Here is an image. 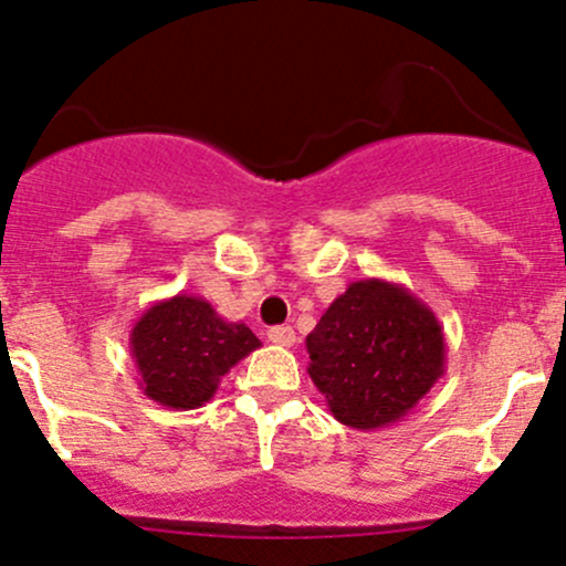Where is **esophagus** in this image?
<instances>
[{
    "instance_id": "34e87169",
    "label": "esophagus",
    "mask_w": 566,
    "mask_h": 566,
    "mask_svg": "<svg viewBox=\"0 0 566 566\" xmlns=\"http://www.w3.org/2000/svg\"><path fill=\"white\" fill-rule=\"evenodd\" d=\"M268 339H271L273 345L290 348V345H295V332L290 326H273V328H268Z\"/></svg>"
}]
</instances>
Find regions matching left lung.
Masks as SVG:
<instances>
[{
    "label": "left lung",
    "mask_w": 566,
    "mask_h": 566,
    "mask_svg": "<svg viewBox=\"0 0 566 566\" xmlns=\"http://www.w3.org/2000/svg\"><path fill=\"white\" fill-rule=\"evenodd\" d=\"M312 384L343 426L387 429L446 373V332L403 284L350 282L306 337Z\"/></svg>",
    "instance_id": "1"
}]
</instances>
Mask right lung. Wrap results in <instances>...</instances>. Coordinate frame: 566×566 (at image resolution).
I'll list each match as a JSON object with an SVG mask.
<instances>
[{
    "mask_svg": "<svg viewBox=\"0 0 566 566\" xmlns=\"http://www.w3.org/2000/svg\"><path fill=\"white\" fill-rule=\"evenodd\" d=\"M245 323L223 321L201 295L179 293L155 301L129 332V354L146 398L166 409H199L221 378L260 348Z\"/></svg>",
    "mask_w": 566,
    "mask_h": 566,
    "instance_id": "add662e5",
    "label": "right lung"
}]
</instances>
